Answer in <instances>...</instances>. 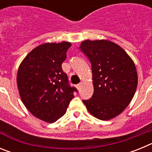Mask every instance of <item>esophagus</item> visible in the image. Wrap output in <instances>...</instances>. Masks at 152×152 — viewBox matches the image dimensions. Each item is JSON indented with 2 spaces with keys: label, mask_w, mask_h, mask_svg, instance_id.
I'll list each match as a JSON object with an SVG mask.
<instances>
[{
  "label": "esophagus",
  "mask_w": 152,
  "mask_h": 152,
  "mask_svg": "<svg viewBox=\"0 0 152 152\" xmlns=\"http://www.w3.org/2000/svg\"><path fill=\"white\" fill-rule=\"evenodd\" d=\"M81 85H82V83H79V84H77V85H76V88H77V90L80 89V87H81Z\"/></svg>",
  "instance_id": "1"
}]
</instances>
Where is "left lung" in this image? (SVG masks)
<instances>
[{
    "instance_id": "obj_1",
    "label": "left lung",
    "mask_w": 152,
    "mask_h": 152,
    "mask_svg": "<svg viewBox=\"0 0 152 152\" xmlns=\"http://www.w3.org/2000/svg\"><path fill=\"white\" fill-rule=\"evenodd\" d=\"M79 49L91 62L94 84L92 96L83 103L97 119L116 117L136 91L138 76L133 61L119 45L108 40H85Z\"/></svg>"
}]
</instances>
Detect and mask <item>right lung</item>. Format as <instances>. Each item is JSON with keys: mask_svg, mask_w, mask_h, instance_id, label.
Listing matches in <instances>:
<instances>
[{"mask_svg": "<svg viewBox=\"0 0 152 152\" xmlns=\"http://www.w3.org/2000/svg\"><path fill=\"white\" fill-rule=\"evenodd\" d=\"M71 45L68 42L39 45L19 67L17 82L23 103L33 116L48 123L64 116L77 92L61 68Z\"/></svg>", "mask_w": 152, "mask_h": 152, "instance_id": "add662e5", "label": "right lung"}]
</instances>
